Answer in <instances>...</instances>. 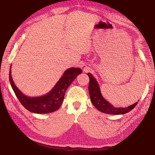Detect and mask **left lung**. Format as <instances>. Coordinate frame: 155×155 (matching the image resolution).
<instances>
[{
    "mask_svg": "<svg viewBox=\"0 0 155 155\" xmlns=\"http://www.w3.org/2000/svg\"><path fill=\"white\" fill-rule=\"evenodd\" d=\"M87 74L90 79L89 84H88V92H89L91 100L94 106L99 111L110 114H123L128 113L136 107L138 103L126 108L114 107L113 105L104 99L101 93L97 81L93 77V75L91 73H88Z\"/></svg>",
    "mask_w": 155,
    "mask_h": 155,
    "instance_id": "1",
    "label": "left lung"
}]
</instances>
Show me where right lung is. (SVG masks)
I'll return each mask as SVG.
<instances>
[{"label": "right lung", "instance_id": "add662e5", "mask_svg": "<svg viewBox=\"0 0 155 155\" xmlns=\"http://www.w3.org/2000/svg\"><path fill=\"white\" fill-rule=\"evenodd\" d=\"M83 71L79 68H71L64 72V74L50 93L40 97H28L23 94L16 87L9 72V81L16 97L26 109L32 113L46 114L57 110L63 102L65 92L77 75Z\"/></svg>", "mask_w": 155, "mask_h": 155}]
</instances>
